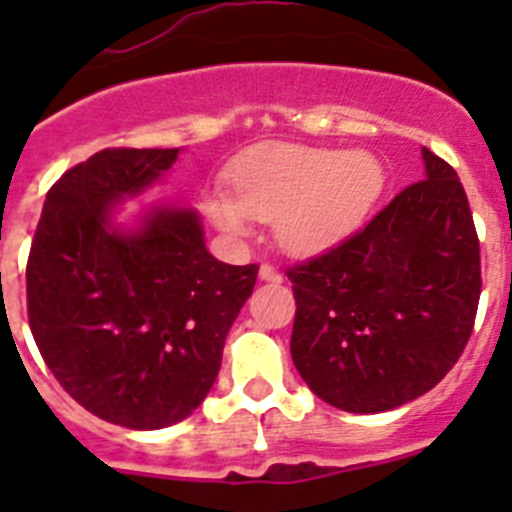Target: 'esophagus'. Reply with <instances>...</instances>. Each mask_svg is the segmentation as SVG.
Wrapping results in <instances>:
<instances>
[{
    "mask_svg": "<svg viewBox=\"0 0 512 512\" xmlns=\"http://www.w3.org/2000/svg\"><path fill=\"white\" fill-rule=\"evenodd\" d=\"M259 277L264 279V282H282V274H279V271L274 269V266H271V264H261Z\"/></svg>",
    "mask_w": 512,
    "mask_h": 512,
    "instance_id": "obj_1",
    "label": "esophagus"
}]
</instances>
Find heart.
<instances>
[{"label": "heart", "instance_id": "obj_1", "mask_svg": "<svg viewBox=\"0 0 512 512\" xmlns=\"http://www.w3.org/2000/svg\"><path fill=\"white\" fill-rule=\"evenodd\" d=\"M233 194L212 189L205 212L228 238H248L256 220H274L284 251L315 256L354 233L377 205L384 169L366 151L264 146L230 174Z\"/></svg>", "mask_w": 512, "mask_h": 512}]
</instances>
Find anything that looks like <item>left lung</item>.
<instances>
[{"mask_svg": "<svg viewBox=\"0 0 512 512\" xmlns=\"http://www.w3.org/2000/svg\"><path fill=\"white\" fill-rule=\"evenodd\" d=\"M423 166L425 179L361 233L287 269L292 361L320 400L346 413H384L425 395L472 336L482 277L467 192L428 148Z\"/></svg>", "mask_w": 512, "mask_h": 512, "instance_id": "1", "label": "left lung"}]
</instances>
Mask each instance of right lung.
<instances>
[{
  "instance_id": "obj_1",
  "label": "right lung",
  "mask_w": 512,
  "mask_h": 512,
  "mask_svg": "<svg viewBox=\"0 0 512 512\" xmlns=\"http://www.w3.org/2000/svg\"><path fill=\"white\" fill-rule=\"evenodd\" d=\"M182 148H104L58 179L27 259V318L61 387L97 418L166 428L200 408L225 336L259 266L205 246L192 207L153 205L133 225L115 210L146 192Z\"/></svg>"
}]
</instances>
